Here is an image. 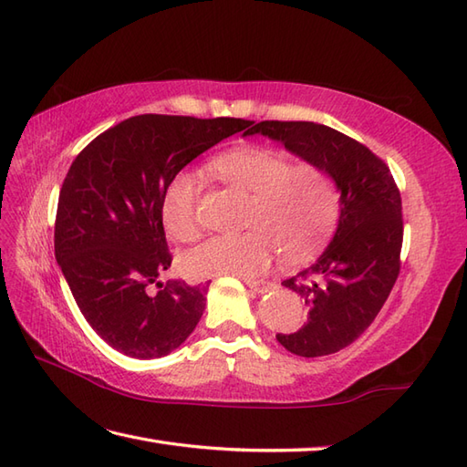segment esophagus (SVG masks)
Here are the masks:
<instances>
[{
    "label": "esophagus",
    "mask_w": 467,
    "mask_h": 467,
    "mask_svg": "<svg viewBox=\"0 0 467 467\" xmlns=\"http://www.w3.org/2000/svg\"><path fill=\"white\" fill-rule=\"evenodd\" d=\"M244 285L253 292H256V295H265V292L273 288V285L266 283V280H244Z\"/></svg>",
    "instance_id": "34e87169"
}]
</instances>
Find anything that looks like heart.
<instances>
[{
  "label": "heart",
  "mask_w": 467,
  "mask_h": 467,
  "mask_svg": "<svg viewBox=\"0 0 467 467\" xmlns=\"http://www.w3.org/2000/svg\"><path fill=\"white\" fill-rule=\"evenodd\" d=\"M221 181L253 192L244 214L248 231L216 234L184 253L181 266L191 278H254L273 265L276 253L288 265L305 263L320 251L336 223L338 197L332 179L317 165H292L266 147L244 145L211 162ZM161 221L172 241L199 236L197 182L177 172L161 199Z\"/></svg>",
  "instance_id": "b5f03b06"
}]
</instances>
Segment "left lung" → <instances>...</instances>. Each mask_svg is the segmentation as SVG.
<instances>
[{"instance_id": "8db88e82", "label": "left lung", "mask_w": 467, "mask_h": 467, "mask_svg": "<svg viewBox=\"0 0 467 467\" xmlns=\"http://www.w3.org/2000/svg\"><path fill=\"white\" fill-rule=\"evenodd\" d=\"M283 143L320 167L338 191V226L308 268L285 280L308 305L295 332L276 334L292 354H334L360 338L392 290L402 251V199L389 169L370 149L332 127L310 121H263L246 131Z\"/></svg>"}]
</instances>
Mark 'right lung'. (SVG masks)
Segmentation results:
<instances>
[{"label": "right lung", "mask_w": 467, "mask_h": 467, "mask_svg": "<svg viewBox=\"0 0 467 467\" xmlns=\"http://www.w3.org/2000/svg\"><path fill=\"white\" fill-rule=\"evenodd\" d=\"M248 125L233 117L137 115L73 161L57 202L56 258L85 320L111 348L161 358L199 324L207 286L159 280L171 266L161 199L182 167Z\"/></svg>", "instance_id": "add662e5"}]
</instances>
